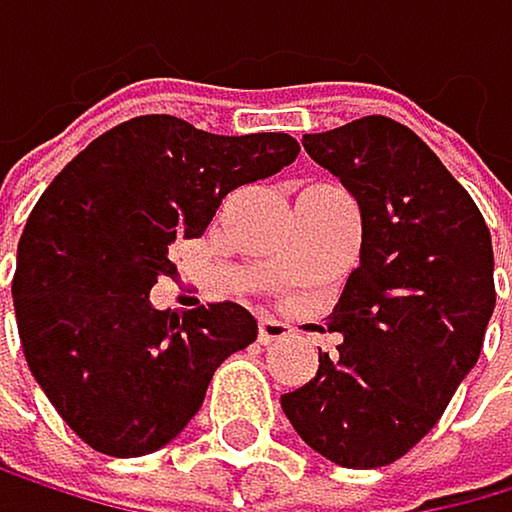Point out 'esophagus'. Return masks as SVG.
Returning <instances> with one entry per match:
<instances>
[{
  "instance_id": "esophagus-1",
  "label": "esophagus",
  "mask_w": 512,
  "mask_h": 512,
  "mask_svg": "<svg viewBox=\"0 0 512 512\" xmlns=\"http://www.w3.org/2000/svg\"><path fill=\"white\" fill-rule=\"evenodd\" d=\"M288 336V323L275 317H259V343H278Z\"/></svg>"
}]
</instances>
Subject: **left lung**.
Returning a JSON list of instances; mask_svg holds the SVG:
<instances>
[{
	"mask_svg": "<svg viewBox=\"0 0 512 512\" xmlns=\"http://www.w3.org/2000/svg\"><path fill=\"white\" fill-rule=\"evenodd\" d=\"M301 144L356 198L362 246L330 314L343 343L282 394V410L323 458L381 468L433 430L481 356L497 301L491 230L439 156L391 118Z\"/></svg>",
	"mask_w": 512,
	"mask_h": 512,
	"instance_id": "8db88e82",
	"label": "left lung"
}]
</instances>
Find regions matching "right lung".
<instances>
[{
	"label": "right lung",
	"instance_id": "right-lung-1",
	"mask_svg": "<svg viewBox=\"0 0 512 512\" xmlns=\"http://www.w3.org/2000/svg\"><path fill=\"white\" fill-rule=\"evenodd\" d=\"M288 134L224 137L172 115L95 137L34 205L12 278L21 349L66 426L137 458L176 439L214 368L256 340L246 307L156 311L172 246L205 234L227 192L295 163Z\"/></svg>",
	"mask_w": 512,
	"mask_h": 512
}]
</instances>
